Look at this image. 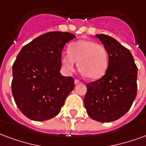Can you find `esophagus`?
Wrapping results in <instances>:
<instances>
[{"instance_id":"1","label":"esophagus","mask_w":146,"mask_h":146,"mask_svg":"<svg viewBox=\"0 0 146 146\" xmlns=\"http://www.w3.org/2000/svg\"><path fill=\"white\" fill-rule=\"evenodd\" d=\"M74 83H75V84H80L81 81H80V80H77V79H76V80H74Z\"/></svg>"}]
</instances>
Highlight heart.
<instances>
[{"mask_svg": "<svg viewBox=\"0 0 146 146\" xmlns=\"http://www.w3.org/2000/svg\"><path fill=\"white\" fill-rule=\"evenodd\" d=\"M60 60L68 73H73L75 62H78L79 70L90 80L102 77L108 65L106 48L91 40H80L71 44L69 53L62 54Z\"/></svg>", "mask_w": 146, "mask_h": 146, "instance_id": "heart-1", "label": "heart"}]
</instances>
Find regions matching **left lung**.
<instances>
[{
	"label": "left lung",
	"instance_id": "1",
	"mask_svg": "<svg viewBox=\"0 0 146 146\" xmlns=\"http://www.w3.org/2000/svg\"><path fill=\"white\" fill-rule=\"evenodd\" d=\"M108 54V66L102 78L87 84L84 107L92 119L111 122L129 111L137 95L138 68L128 48L114 38L96 35Z\"/></svg>",
	"mask_w": 146,
	"mask_h": 146
}]
</instances>
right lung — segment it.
<instances>
[{"label": "right lung", "instance_id": "1", "mask_svg": "<svg viewBox=\"0 0 146 146\" xmlns=\"http://www.w3.org/2000/svg\"><path fill=\"white\" fill-rule=\"evenodd\" d=\"M74 38L70 32H47L18 53L12 66L11 91L17 107L29 119L56 117L75 87L72 76L59 73L62 48Z\"/></svg>", "mask_w": 146, "mask_h": 146}]
</instances>
